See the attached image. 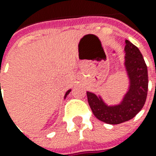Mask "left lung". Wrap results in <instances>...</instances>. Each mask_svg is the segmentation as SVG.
<instances>
[{"instance_id":"obj_1","label":"left lung","mask_w":156,"mask_h":156,"mask_svg":"<svg viewBox=\"0 0 156 156\" xmlns=\"http://www.w3.org/2000/svg\"><path fill=\"white\" fill-rule=\"evenodd\" d=\"M125 62L129 87L119 104L108 105L101 96L87 92L88 102L97 119L108 124H120L133 118L145 103L148 92V70L139 48L125 40Z\"/></svg>"}]
</instances>
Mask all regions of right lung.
I'll return each instance as SVG.
<instances>
[{"mask_svg":"<svg viewBox=\"0 0 156 156\" xmlns=\"http://www.w3.org/2000/svg\"><path fill=\"white\" fill-rule=\"evenodd\" d=\"M0 89H1V83H0ZM70 92H71V89H69V90H67V92H66V94H65V97H64L65 99H66V97L67 96V94L70 93Z\"/></svg>","mask_w":156,"mask_h":156,"instance_id":"1","label":"right lung"}]
</instances>
